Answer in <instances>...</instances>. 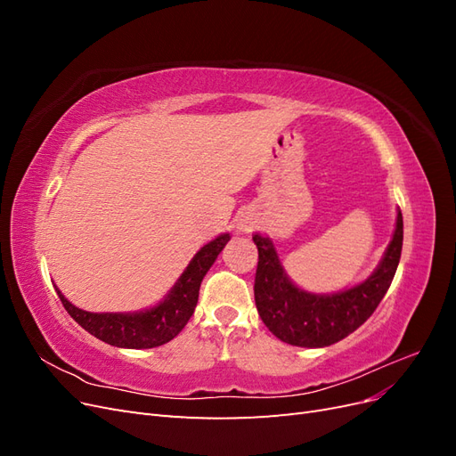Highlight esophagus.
<instances>
[{"label":"esophagus","mask_w":456,"mask_h":456,"mask_svg":"<svg viewBox=\"0 0 456 456\" xmlns=\"http://www.w3.org/2000/svg\"><path fill=\"white\" fill-rule=\"evenodd\" d=\"M251 228H253V220L249 216H240L238 230L240 232H251Z\"/></svg>","instance_id":"obj_1"}]
</instances>
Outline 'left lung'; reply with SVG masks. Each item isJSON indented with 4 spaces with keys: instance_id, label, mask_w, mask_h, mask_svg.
I'll use <instances>...</instances> for the list:
<instances>
[{
    "instance_id": "8db88e82",
    "label": "left lung",
    "mask_w": 456,
    "mask_h": 456,
    "mask_svg": "<svg viewBox=\"0 0 456 456\" xmlns=\"http://www.w3.org/2000/svg\"><path fill=\"white\" fill-rule=\"evenodd\" d=\"M258 266L255 302L260 320L280 340L302 348H325L363 325L394 280L403 245V216L397 209L394 236L367 280L337 293H310L289 278L273 241L255 233Z\"/></svg>"
}]
</instances>
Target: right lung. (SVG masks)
<instances>
[{
  "mask_svg": "<svg viewBox=\"0 0 456 456\" xmlns=\"http://www.w3.org/2000/svg\"><path fill=\"white\" fill-rule=\"evenodd\" d=\"M228 241L230 233L226 232L205 243L169 289V293L158 305L139 312H87L74 306L59 287H54V291L74 322L110 346L131 350L156 348L173 340L184 329L196 310L205 273L209 272Z\"/></svg>",
  "mask_w": 456,
  "mask_h": 456,
  "instance_id": "add662e5",
  "label": "right lung"
}]
</instances>
